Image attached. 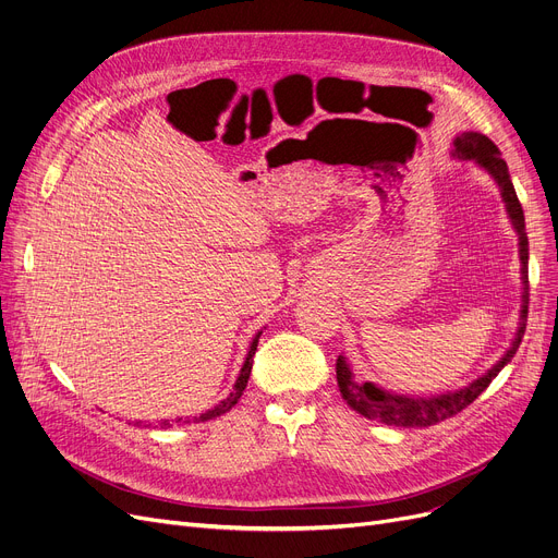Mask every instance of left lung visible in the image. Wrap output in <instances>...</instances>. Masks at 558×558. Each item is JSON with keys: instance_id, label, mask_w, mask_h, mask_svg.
Listing matches in <instances>:
<instances>
[{"instance_id": "1", "label": "left lung", "mask_w": 558, "mask_h": 558, "mask_svg": "<svg viewBox=\"0 0 558 558\" xmlns=\"http://www.w3.org/2000/svg\"><path fill=\"white\" fill-rule=\"evenodd\" d=\"M453 157L458 159H474L483 171H488L495 182L499 184L501 198L506 203V211L511 216V223L518 232L520 239V262H522V310H520V328L515 332V339L511 349L504 353V357L497 362L488 374H483L481 378L472 380L463 390L438 395V397H403V395H392L383 390V387L374 383H362L353 376L351 367L347 365L344 355L337 357V385L339 392H342L344 401L367 420H376L387 426H403V428H424L440 424L453 415H458L460 410L468 408L486 387L493 383V378L511 362L515 355L524 328H526V312H529V239L524 230V211L518 201V193L513 189L511 175H508V166L501 159V153L497 145L478 132H463L456 136L453 141Z\"/></svg>"}]
</instances>
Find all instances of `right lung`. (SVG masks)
<instances>
[{
    "mask_svg": "<svg viewBox=\"0 0 558 558\" xmlns=\"http://www.w3.org/2000/svg\"><path fill=\"white\" fill-rule=\"evenodd\" d=\"M259 335H262V332H257V335H255V339L251 342L248 355H246V360H244V367H241L239 378H236V383H234V387H232V392L228 395V399H223L219 405H214L211 410H207V413H203V415H198V417H193V422H207V420H214V417H221L223 413H228V410H230V408L241 399V395H244L246 385H248V378H251L253 355H255V351H257V339H259ZM180 420H182V417H180ZM180 420H175V422H180ZM159 426H161V428H166V426H171V424H168V422H159Z\"/></svg>",
    "mask_w": 558,
    "mask_h": 558,
    "instance_id": "obj_1",
    "label": "right lung"
}]
</instances>
